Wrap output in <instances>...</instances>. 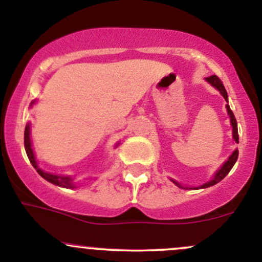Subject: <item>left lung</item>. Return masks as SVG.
Returning a JSON list of instances; mask_svg holds the SVG:
<instances>
[{
  "label": "left lung",
  "mask_w": 262,
  "mask_h": 262,
  "mask_svg": "<svg viewBox=\"0 0 262 262\" xmlns=\"http://www.w3.org/2000/svg\"><path fill=\"white\" fill-rule=\"evenodd\" d=\"M205 79H206V82L210 83L212 87L216 88L217 91H219L220 93H221V96H223L224 98H225L226 102H228V93H226V89H225V87H224L223 82H221V80L219 79V77H216V76H210V77H208V78H205ZM226 111H228V114H229V117H230V122H231V126H232V137H234L235 142L238 143L237 123H236V119H235L234 113H232V111H231V109H230V107H229V104H226ZM237 157H238V150L236 149V150H234V153L230 155L229 159L226 160V162L223 164V166H221L219 170L216 171V174L214 175V178H212L210 182L203 184V185L199 186V188H200V189H205V188H209V186H212V185H215V184H217L219 182H221V180H223L224 178H225L226 175L229 174V171L231 170L232 166H234V164L236 163ZM171 182H173L177 186H179V188H182V189H188V188H183V186L180 185L179 183L175 182V180H173V179H171ZM196 189H198V188H196Z\"/></svg>",
  "instance_id": "obj_1"
}]
</instances>
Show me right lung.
Returning <instances> with one entry per match:
<instances>
[{
    "instance_id": "obj_1",
    "label": "right lung",
    "mask_w": 262,
    "mask_h": 262,
    "mask_svg": "<svg viewBox=\"0 0 262 262\" xmlns=\"http://www.w3.org/2000/svg\"><path fill=\"white\" fill-rule=\"evenodd\" d=\"M34 100L31 104H33ZM25 149H26V153H27L28 159H30L31 164L33 165V168L36 169L37 173H38L43 179H46L47 182H50L54 185H58L62 186V188H74L73 185V179L71 177H62V175H54V174H50V173H46V171L41 170L37 165L36 162V158H34L33 150H32V144H31V138H30V124L26 125L25 129Z\"/></svg>"
}]
</instances>
